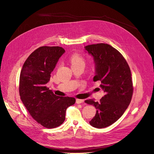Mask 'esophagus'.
Wrapping results in <instances>:
<instances>
[{
    "instance_id": "34e87169",
    "label": "esophagus",
    "mask_w": 154,
    "mask_h": 154,
    "mask_svg": "<svg viewBox=\"0 0 154 154\" xmlns=\"http://www.w3.org/2000/svg\"><path fill=\"white\" fill-rule=\"evenodd\" d=\"M83 102H84V100H83V99H76V103H78V104L82 103H83Z\"/></svg>"
}]
</instances>
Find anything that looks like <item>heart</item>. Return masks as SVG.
I'll list each match as a JSON object with an SVG mask.
<instances>
[{
  "instance_id": "obj_1",
  "label": "heart",
  "mask_w": 154,
  "mask_h": 154,
  "mask_svg": "<svg viewBox=\"0 0 154 154\" xmlns=\"http://www.w3.org/2000/svg\"><path fill=\"white\" fill-rule=\"evenodd\" d=\"M71 66H77L79 64H85V58L79 54H74L72 55L69 58Z\"/></svg>"
}]
</instances>
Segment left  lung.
Here are the masks:
<instances>
[{
	"label": "left lung",
	"mask_w": 154,
	"mask_h": 154,
	"mask_svg": "<svg viewBox=\"0 0 154 154\" xmlns=\"http://www.w3.org/2000/svg\"><path fill=\"white\" fill-rule=\"evenodd\" d=\"M85 49L94 58L93 81L101 82L100 86L105 93L99 102L93 99L85 101L97 109L90 124L95 128H105L118 121L131 102L134 87L130 69L122 54L107 44L91 45Z\"/></svg>",
	"instance_id": "obj_1"
}]
</instances>
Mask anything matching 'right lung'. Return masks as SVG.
I'll return each instance as SVG.
<instances>
[{
	"instance_id": "add662e5",
	"label": "right lung",
	"mask_w": 154,
	"mask_h": 154,
	"mask_svg": "<svg viewBox=\"0 0 154 154\" xmlns=\"http://www.w3.org/2000/svg\"><path fill=\"white\" fill-rule=\"evenodd\" d=\"M64 52L58 46L38 48L27 58L20 74L19 91L22 102L31 116L48 128L62 124L67 108L75 102L74 97L56 96L46 86Z\"/></svg>"
}]
</instances>
